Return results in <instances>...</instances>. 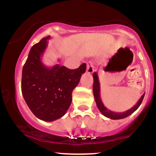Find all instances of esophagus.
Masks as SVG:
<instances>
[{
  "label": "esophagus",
  "instance_id": "esophagus-1",
  "mask_svg": "<svg viewBox=\"0 0 156 156\" xmlns=\"http://www.w3.org/2000/svg\"><path fill=\"white\" fill-rule=\"evenodd\" d=\"M94 65H93V64L92 62H88V63H87V72L89 73V74H91V73L94 72Z\"/></svg>",
  "mask_w": 156,
  "mask_h": 156
}]
</instances>
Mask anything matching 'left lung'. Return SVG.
<instances>
[{"instance_id": "left-lung-1", "label": "left lung", "mask_w": 156, "mask_h": 156, "mask_svg": "<svg viewBox=\"0 0 156 156\" xmlns=\"http://www.w3.org/2000/svg\"><path fill=\"white\" fill-rule=\"evenodd\" d=\"M93 94H94V100H95L96 104L98 105V108L100 110V112L102 113L103 115L105 117L110 118L112 119H124V118L128 117L130 114H133L137 108L140 106L141 102L143 101V98L144 97V94H142L140 99L137 102V103L134 106L132 107L131 108L128 109V110L125 111L124 112H114L112 111H110L108 108H107L105 106L103 102L101 101V86H100V81L98 79V73L94 72L93 73Z\"/></svg>"}]
</instances>
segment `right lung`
I'll return each instance as SVG.
<instances>
[{"instance_id":"1","label":"right lung","mask_w":156,"mask_h":156,"mask_svg":"<svg viewBox=\"0 0 156 156\" xmlns=\"http://www.w3.org/2000/svg\"><path fill=\"white\" fill-rule=\"evenodd\" d=\"M42 39L32 46L23 68L21 90L26 104L41 120L52 122L62 117L72 103V92L79 83L87 64L76 69L55 64L47 67L42 62L48 40Z\"/></svg>"}]
</instances>
